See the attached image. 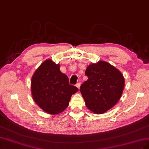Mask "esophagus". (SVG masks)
<instances>
[{
    "label": "esophagus",
    "instance_id": "34e87169",
    "mask_svg": "<svg viewBox=\"0 0 149 149\" xmlns=\"http://www.w3.org/2000/svg\"><path fill=\"white\" fill-rule=\"evenodd\" d=\"M80 86V82L77 83V84H76V87H77L78 88H79Z\"/></svg>",
    "mask_w": 149,
    "mask_h": 149
}]
</instances>
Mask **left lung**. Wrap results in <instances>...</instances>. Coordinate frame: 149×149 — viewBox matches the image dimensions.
<instances>
[{"label": "left lung", "instance_id": "8db88e82", "mask_svg": "<svg viewBox=\"0 0 149 149\" xmlns=\"http://www.w3.org/2000/svg\"><path fill=\"white\" fill-rule=\"evenodd\" d=\"M85 74L88 79L80 86V91L87 107L95 113H104L120 99L124 87L123 75L104 61L88 66Z\"/></svg>", "mask_w": 149, "mask_h": 149}]
</instances>
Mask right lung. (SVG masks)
I'll return each instance as SVG.
<instances>
[{
  "label": "right lung",
  "mask_w": 149,
  "mask_h": 149,
  "mask_svg": "<svg viewBox=\"0 0 149 149\" xmlns=\"http://www.w3.org/2000/svg\"><path fill=\"white\" fill-rule=\"evenodd\" d=\"M33 99L46 112L57 114L69 104L72 94L79 90L69 84V78L52 60L43 62L33 74L31 81Z\"/></svg>",
  "instance_id": "1"
}]
</instances>
